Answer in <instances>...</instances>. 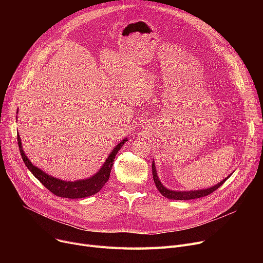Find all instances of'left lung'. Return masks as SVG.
<instances>
[{
	"mask_svg": "<svg viewBox=\"0 0 263 263\" xmlns=\"http://www.w3.org/2000/svg\"><path fill=\"white\" fill-rule=\"evenodd\" d=\"M153 176H154V181H155V184H156L157 189L159 190V192L161 193V194L164 197H166L168 199H175V200H189V199L200 198V197H203V196H206V195L211 194V193H213L215 190H217L220 185H222L231 175H229L227 178L224 179L223 181H220L216 185H213V186H211L209 189L196 190V191H172V190H168V189L165 187L161 183L160 179L158 177L155 161H153Z\"/></svg>",
	"mask_w": 263,
	"mask_h": 263,
	"instance_id": "obj_1",
	"label": "left lung"
}]
</instances>
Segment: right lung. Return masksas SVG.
I'll use <instances>...</instances> for the list:
<instances>
[{"instance_id":"add662e5","label":"right lung","mask_w":263,"mask_h":263,"mask_svg":"<svg viewBox=\"0 0 263 263\" xmlns=\"http://www.w3.org/2000/svg\"><path fill=\"white\" fill-rule=\"evenodd\" d=\"M17 139H18V145H19L21 157L23 159L24 164L26 165V167L29 168V171L50 192H52L54 195L60 196V197H65V198H71V199L84 198V197L91 196V195L96 194V193H98L102 189V186L107 182L108 178H109L110 170H112V166L114 164L115 156L117 155L120 148L123 146V144L127 142V139L121 141L112 150V153H110V155L107 157L106 161L102 165V167L99 170L98 173H96L93 176H91L87 179H83V180L64 181V180H61V179L54 178V177L46 174L40 168L36 167L35 165H33L24 154V151L21 146V140H20L19 134L17 136Z\"/></svg>"}]
</instances>
